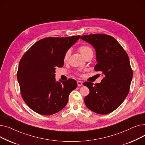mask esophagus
I'll use <instances>...</instances> for the list:
<instances>
[{"instance_id":"esophagus-1","label":"esophagus","mask_w":145,"mask_h":145,"mask_svg":"<svg viewBox=\"0 0 145 145\" xmlns=\"http://www.w3.org/2000/svg\"><path fill=\"white\" fill-rule=\"evenodd\" d=\"M77 83H78V86H81L83 85V82H81V81H79V80L77 82Z\"/></svg>"}]
</instances>
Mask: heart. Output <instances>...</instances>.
Returning a JSON list of instances; mask_svg holds the SVG:
<instances>
[{
    "instance_id": "1",
    "label": "heart",
    "mask_w": 145,
    "mask_h": 145,
    "mask_svg": "<svg viewBox=\"0 0 145 145\" xmlns=\"http://www.w3.org/2000/svg\"><path fill=\"white\" fill-rule=\"evenodd\" d=\"M78 50L79 52L81 53V55L83 57H86L87 55L91 54V53H93V50L90 46L88 45H82L80 46L79 47ZM71 54V51L70 50H67L64 55L63 57V60L65 62H66V61L68 60L69 57Z\"/></svg>"
}]
</instances>
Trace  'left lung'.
<instances>
[{
	"instance_id": "obj_1",
	"label": "left lung",
	"mask_w": 145,
	"mask_h": 145,
	"mask_svg": "<svg viewBox=\"0 0 145 145\" xmlns=\"http://www.w3.org/2000/svg\"><path fill=\"white\" fill-rule=\"evenodd\" d=\"M80 39L90 44L96 51L95 70L103 76L99 83L84 82L90 90L85 97L87 108L98 114L106 115L116 109L127 96L133 72L126 52L112 36L92 34Z\"/></svg>"
}]
</instances>
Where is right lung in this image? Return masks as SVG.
Returning a JSON list of instances; mask_svg holds the SVG:
<instances>
[{
  "mask_svg": "<svg viewBox=\"0 0 145 145\" xmlns=\"http://www.w3.org/2000/svg\"><path fill=\"white\" fill-rule=\"evenodd\" d=\"M80 37L44 38L22 57L18 81L23 99L35 112L48 116L59 112L66 105L70 93L77 88L73 79L56 81L55 70L63 66L65 53Z\"/></svg>",
  "mask_w": 145,
  "mask_h": 145,
  "instance_id": "obj_1",
  "label": "right lung"
}]
</instances>
